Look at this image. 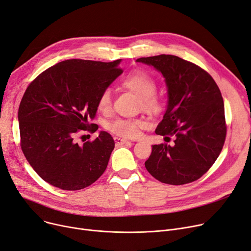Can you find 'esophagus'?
I'll return each mask as SVG.
<instances>
[{
  "instance_id": "34e87169",
  "label": "esophagus",
  "mask_w": 251,
  "mask_h": 251,
  "mask_svg": "<svg viewBox=\"0 0 251 251\" xmlns=\"http://www.w3.org/2000/svg\"><path fill=\"white\" fill-rule=\"evenodd\" d=\"M114 141H115V144L116 145H123V144H126V143H128L127 140L122 139V138H117V137L114 138Z\"/></svg>"
}]
</instances>
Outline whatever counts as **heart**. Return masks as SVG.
Segmentation results:
<instances>
[{
    "label": "heart",
    "mask_w": 251,
    "mask_h": 251,
    "mask_svg": "<svg viewBox=\"0 0 251 251\" xmlns=\"http://www.w3.org/2000/svg\"><path fill=\"white\" fill-rule=\"evenodd\" d=\"M122 85L140 97L141 106L144 110L150 113H159L162 110L163 103L155 95L157 91V85L148 74L141 70L135 71L123 79ZM97 106L102 112L109 111L111 107V91L109 89H105L101 92ZM145 126V121L140 118L117 117L109 123L108 129L112 134L119 137L136 138L139 136L140 128Z\"/></svg>",
    "instance_id": "b5f03b06"
}]
</instances>
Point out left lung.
Returning <instances> with one entry per match:
<instances>
[{
  "mask_svg": "<svg viewBox=\"0 0 251 251\" xmlns=\"http://www.w3.org/2000/svg\"><path fill=\"white\" fill-rule=\"evenodd\" d=\"M165 78L168 107L155 133L174 137L175 145H153L145 168L161 183L184 185L198 180L219 157L226 139L221 91L204 69L174 55L137 59Z\"/></svg>",
  "mask_w": 251,
  "mask_h": 251,
  "instance_id": "8db88e82",
  "label": "left lung"
}]
</instances>
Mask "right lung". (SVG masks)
I'll list each match as a JSON object with an SVG mask.
<instances>
[{"mask_svg":"<svg viewBox=\"0 0 251 251\" xmlns=\"http://www.w3.org/2000/svg\"><path fill=\"white\" fill-rule=\"evenodd\" d=\"M121 59L101 62L70 59L48 68L27 87L18 109L21 149L44 181L75 191L96 182L105 172L113 138L104 130L79 145V130L96 132L101 92L123 74Z\"/></svg>","mask_w":251,"mask_h":251,"instance_id":"right-lung-1","label":"right lung"}]
</instances>
